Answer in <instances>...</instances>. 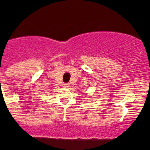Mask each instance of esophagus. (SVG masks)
Wrapping results in <instances>:
<instances>
[{"mask_svg": "<svg viewBox=\"0 0 150 150\" xmlns=\"http://www.w3.org/2000/svg\"><path fill=\"white\" fill-rule=\"evenodd\" d=\"M63 85V87H64L67 88V87H69V83H64Z\"/></svg>", "mask_w": 150, "mask_h": 150, "instance_id": "1", "label": "esophagus"}]
</instances>
